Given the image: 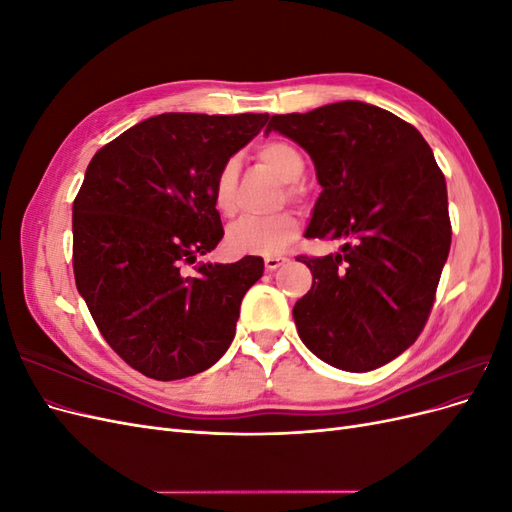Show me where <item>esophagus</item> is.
Masks as SVG:
<instances>
[{
	"label": "esophagus",
	"mask_w": 512,
	"mask_h": 512,
	"mask_svg": "<svg viewBox=\"0 0 512 512\" xmlns=\"http://www.w3.org/2000/svg\"><path fill=\"white\" fill-rule=\"evenodd\" d=\"M286 262H288L286 256H267V258H265V269H267L269 273H273L275 269H280L282 265H286Z\"/></svg>",
	"instance_id": "obj_1"
}]
</instances>
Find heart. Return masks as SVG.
I'll list each match as a JSON object with an SVG mask.
<instances>
[{
	"mask_svg": "<svg viewBox=\"0 0 512 512\" xmlns=\"http://www.w3.org/2000/svg\"><path fill=\"white\" fill-rule=\"evenodd\" d=\"M256 158L286 183H297L305 175L301 151L286 141H269L256 149ZM237 179L239 164L228 160L213 181V205L226 218L237 211ZM288 196L297 198V185H288ZM299 237V220L292 213H277L271 218L247 215L232 224L226 232V245L235 254H277Z\"/></svg>",
	"mask_w": 512,
	"mask_h": 512,
	"instance_id": "obj_1",
	"label": "heart"
}]
</instances>
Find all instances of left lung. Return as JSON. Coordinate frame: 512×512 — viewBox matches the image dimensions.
I'll list each match as a JSON object with an SVG mask.
<instances>
[{"instance_id":"1","label":"left lung","mask_w":512,"mask_h":512,"mask_svg":"<svg viewBox=\"0 0 512 512\" xmlns=\"http://www.w3.org/2000/svg\"><path fill=\"white\" fill-rule=\"evenodd\" d=\"M271 130L316 166L322 192L305 237L344 241L297 258L314 275L292 309L299 337L337 369L382 367L421 335L451 250L442 170L421 132L374 104L273 115Z\"/></svg>"}]
</instances>
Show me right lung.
<instances>
[{
    "instance_id": "right-lung-1",
    "label": "right lung",
    "mask_w": 512,
    "mask_h": 512,
    "mask_svg": "<svg viewBox=\"0 0 512 512\" xmlns=\"http://www.w3.org/2000/svg\"><path fill=\"white\" fill-rule=\"evenodd\" d=\"M269 115L164 113L91 158L72 207L74 280L106 344L153 380L209 369L265 271L258 256L198 262L224 237L213 181Z\"/></svg>"
}]
</instances>
